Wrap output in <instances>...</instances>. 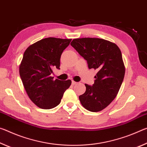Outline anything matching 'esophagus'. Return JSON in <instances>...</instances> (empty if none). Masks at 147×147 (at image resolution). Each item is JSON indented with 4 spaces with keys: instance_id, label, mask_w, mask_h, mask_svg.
<instances>
[{
    "instance_id": "34e87169",
    "label": "esophagus",
    "mask_w": 147,
    "mask_h": 147,
    "mask_svg": "<svg viewBox=\"0 0 147 147\" xmlns=\"http://www.w3.org/2000/svg\"><path fill=\"white\" fill-rule=\"evenodd\" d=\"M77 82H76L74 81H72V85H75V84H76Z\"/></svg>"
}]
</instances>
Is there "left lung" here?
I'll return each instance as SVG.
<instances>
[{
  "label": "left lung",
  "instance_id": "1",
  "mask_svg": "<svg viewBox=\"0 0 147 147\" xmlns=\"http://www.w3.org/2000/svg\"><path fill=\"white\" fill-rule=\"evenodd\" d=\"M71 46L88 62L89 69L98 71L93 86L85 84L86 92L79 96L82 105L92 112L106 108L123 83L125 67L120 49L116 44L103 39H74Z\"/></svg>",
  "mask_w": 147,
  "mask_h": 147
}]
</instances>
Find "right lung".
<instances>
[{"label":"right lung","instance_id":"obj_1","mask_svg":"<svg viewBox=\"0 0 147 147\" xmlns=\"http://www.w3.org/2000/svg\"><path fill=\"white\" fill-rule=\"evenodd\" d=\"M72 39L47 38L27 48L19 67L24 88L30 100L41 109L55 108L60 103L71 80H54V68L59 69L62 53Z\"/></svg>","mask_w":147,"mask_h":147}]
</instances>
